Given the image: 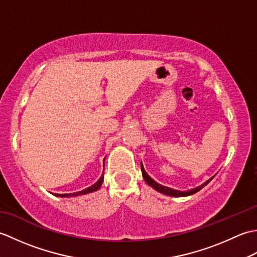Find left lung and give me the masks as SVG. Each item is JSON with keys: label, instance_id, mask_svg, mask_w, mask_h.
Returning a JSON list of instances; mask_svg holds the SVG:
<instances>
[{"label": "left lung", "instance_id": "1", "mask_svg": "<svg viewBox=\"0 0 257 257\" xmlns=\"http://www.w3.org/2000/svg\"><path fill=\"white\" fill-rule=\"evenodd\" d=\"M141 172H143V177L145 179V181L147 182V184H149L151 188H154L155 190H157L158 192L160 193H163L166 195H170V196H188V195H191V194H194L195 192H198V191H200L202 188L205 187V185L209 183L211 180L214 178V176H213L212 178H210L207 181H205L203 184L199 185V187H196L194 189H191V190H188V191H179V190H174V189H171V188H168V187H165V185H161L158 182H156L154 179L150 178L148 176V173H147L145 171V168L143 166V162H141Z\"/></svg>", "mask_w": 257, "mask_h": 257}]
</instances>
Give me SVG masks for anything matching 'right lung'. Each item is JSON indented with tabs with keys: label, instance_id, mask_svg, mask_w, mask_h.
Segmentation results:
<instances>
[{
	"label": "right lung",
	"instance_id": "add662e5",
	"mask_svg": "<svg viewBox=\"0 0 257 257\" xmlns=\"http://www.w3.org/2000/svg\"><path fill=\"white\" fill-rule=\"evenodd\" d=\"M103 163H105V159H103ZM102 181H103V174L99 178V180H98V181H97L95 184H92L91 187L87 188V189H85V190H83V191H79V192L67 193V194H57V193H56V194H54V195L61 196V198H69V196H77V195H83V194H87V193L94 192V191H97L98 189L100 188V185H101Z\"/></svg>",
	"mask_w": 257,
	"mask_h": 257
}]
</instances>
